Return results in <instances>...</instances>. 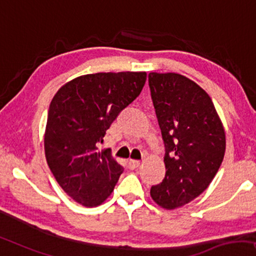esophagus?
Instances as JSON below:
<instances>
[{
  "instance_id": "esophagus-1",
  "label": "esophagus",
  "mask_w": 256,
  "mask_h": 256,
  "mask_svg": "<svg viewBox=\"0 0 256 256\" xmlns=\"http://www.w3.org/2000/svg\"><path fill=\"white\" fill-rule=\"evenodd\" d=\"M128 166H130V168H131V169H136L140 166V161L131 159V160H128Z\"/></svg>"
}]
</instances>
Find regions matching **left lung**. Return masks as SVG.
Masks as SVG:
<instances>
[{
  "mask_svg": "<svg viewBox=\"0 0 256 256\" xmlns=\"http://www.w3.org/2000/svg\"><path fill=\"white\" fill-rule=\"evenodd\" d=\"M148 84L166 148L164 178L150 196L172 210L210 186L224 159L225 130L211 97L190 78L150 73Z\"/></svg>",
  "mask_w": 256,
  "mask_h": 256,
  "instance_id": "8db88e82",
  "label": "left lung"
}]
</instances>
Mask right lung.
Masks as SVG:
<instances>
[{"instance_id":"add662e5","label":"right lung","mask_w":256,"mask_h":256,"mask_svg":"<svg viewBox=\"0 0 256 256\" xmlns=\"http://www.w3.org/2000/svg\"><path fill=\"white\" fill-rule=\"evenodd\" d=\"M146 76V72L82 75L53 97L44 136L46 160L59 186L78 203L97 206L114 192L124 168L97 145L139 96Z\"/></svg>"}]
</instances>
